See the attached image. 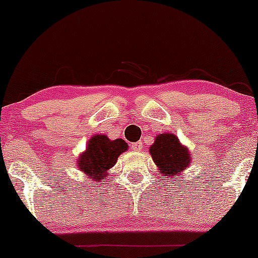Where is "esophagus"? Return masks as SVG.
Listing matches in <instances>:
<instances>
[{
	"mask_svg": "<svg viewBox=\"0 0 258 258\" xmlns=\"http://www.w3.org/2000/svg\"><path fill=\"white\" fill-rule=\"evenodd\" d=\"M133 151H141L143 150V143L141 141H137V143L132 144Z\"/></svg>",
	"mask_w": 258,
	"mask_h": 258,
	"instance_id": "esophagus-1",
	"label": "esophagus"
}]
</instances>
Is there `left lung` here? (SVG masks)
<instances>
[{
  "label": "left lung",
  "instance_id": "1",
  "mask_svg": "<svg viewBox=\"0 0 258 258\" xmlns=\"http://www.w3.org/2000/svg\"><path fill=\"white\" fill-rule=\"evenodd\" d=\"M149 152L159 172L170 178L181 174L192 162V154L173 133L156 135Z\"/></svg>",
  "mask_w": 258,
  "mask_h": 258
}]
</instances>
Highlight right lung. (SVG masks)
I'll return each mask as SVG.
<instances>
[{"label": "right lung", "instance_id": "obj_1", "mask_svg": "<svg viewBox=\"0 0 258 258\" xmlns=\"http://www.w3.org/2000/svg\"><path fill=\"white\" fill-rule=\"evenodd\" d=\"M126 150L128 144L123 139L110 140L104 134L92 135L86 150L77 157L76 167L93 182H102L109 176L119 155Z\"/></svg>", "mask_w": 258, "mask_h": 258}]
</instances>
